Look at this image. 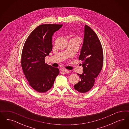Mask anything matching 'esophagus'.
I'll use <instances>...</instances> for the list:
<instances>
[{"instance_id": "esophagus-1", "label": "esophagus", "mask_w": 129, "mask_h": 129, "mask_svg": "<svg viewBox=\"0 0 129 129\" xmlns=\"http://www.w3.org/2000/svg\"><path fill=\"white\" fill-rule=\"evenodd\" d=\"M62 71L65 72V73H70V71L69 70H68L67 69H62Z\"/></svg>"}]
</instances>
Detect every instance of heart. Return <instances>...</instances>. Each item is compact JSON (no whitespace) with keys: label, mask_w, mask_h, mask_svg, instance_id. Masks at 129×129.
<instances>
[{"label":"heart","mask_w":129,"mask_h":129,"mask_svg":"<svg viewBox=\"0 0 129 129\" xmlns=\"http://www.w3.org/2000/svg\"><path fill=\"white\" fill-rule=\"evenodd\" d=\"M74 39H78V40H79L80 41V38L79 37H75L74 38Z\"/></svg>","instance_id":"1"}]
</instances>
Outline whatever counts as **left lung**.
I'll list each match as a JSON object with an SVG mask.
<instances>
[{
  "label": "left lung",
  "mask_w": 129,
  "mask_h": 129,
  "mask_svg": "<svg viewBox=\"0 0 129 129\" xmlns=\"http://www.w3.org/2000/svg\"><path fill=\"white\" fill-rule=\"evenodd\" d=\"M79 59L82 61L83 73L78 74L80 81L74 86L78 92L84 93L90 90L94 85L95 78L102 71L103 62V50L96 33L85 25L83 45Z\"/></svg>",
  "instance_id": "8db88e82"
}]
</instances>
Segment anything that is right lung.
Here are the masks:
<instances>
[{
	"label": "right lung",
	"instance_id": "right-lung-1",
	"mask_svg": "<svg viewBox=\"0 0 129 129\" xmlns=\"http://www.w3.org/2000/svg\"><path fill=\"white\" fill-rule=\"evenodd\" d=\"M63 25H40L31 32L24 45L21 66L29 85L40 93L49 90L59 73L57 68L45 62L52 50V36Z\"/></svg>",
	"mask_w": 129,
	"mask_h": 129
}]
</instances>
